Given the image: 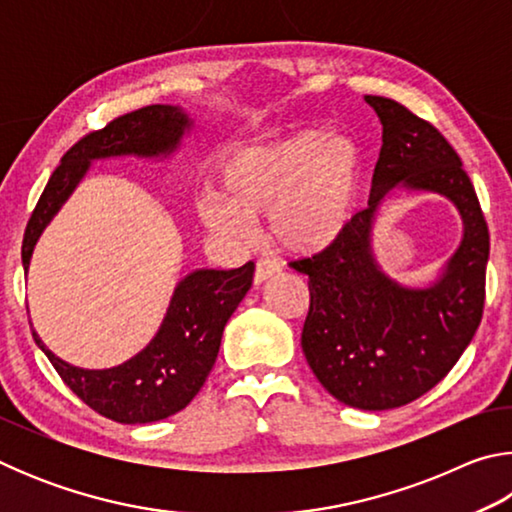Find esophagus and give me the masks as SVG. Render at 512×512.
<instances>
[{
    "label": "esophagus",
    "mask_w": 512,
    "mask_h": 512,
    "mask_svg": "<svg viewBox=\"0 0 512 512\" xmlns=\"http://www.w3.org/2000/svg\"><path fill=\"white\" fill-rule=\"evenodd\" d=\"M275 273H280V264H277L271 257H262V259H257V264H255L253 280H255V284H262L268 280V277H273Z\"/></svg>",
    "instance_id": "obj_1"
}]
</instances>
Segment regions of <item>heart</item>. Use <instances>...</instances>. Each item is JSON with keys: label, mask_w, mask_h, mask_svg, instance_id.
<instances>
[{"label": "heart", "mask_w": 512, "mask_h": 512, "mask_svg": "<svg viewBox=\"0 0 512 512\" xmlns=\"http://www.w3.org/2000/svg\"><path fill=\"white\" fill-rule=\"evenodd\" d=\"M359 180L361 151L354 140L302 131L225 158L224 192L207 189L198 216L216 235L244 239L250 219L268 214V232L277 246L314 255L348 232Z\"/></svg>", "instance_id": "b5f03b06"}]
</instances>
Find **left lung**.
<instances>
[{"label": "left lung", "instance_id": "obj_1", "mask_svg": "<svg viewBox=\"0 0 512 512\" xmlns=\"http://www.w3.org/2000/svg\"><path fill=\"white\" fill-rule=\"evenodd\" d=\"M366 101L384 128L368 207L336 244L289 266L309 275L300 339L309 368L339 402L386 411L431 391L470 345L483 316L490 235L472 180L438 128L393 99ZM397 184L449 197L464 219L462 246L424 290L391 281L371 255L378 203Z\"/></svg>", "mask_w": 512, "mask_h": 512}]
</instances>
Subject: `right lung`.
<instances>
[{
    "label": "right lung",
    "instance_id": "add662e5",
    "mask_svg": "<svg viewBox=\"0 0 512 512\" xmlns=\"http://www.w3.org/2000/svg\"><path fill=\"white\" fill-rule=\"evenodd\" d=\"M192 121L176 106H146L112 119L101 131L81 137L51 173L49 183L24 230L22 264L29 271L31 253L42 230L81 183L92 160L137 155L160 158L178 149ZM255 264L232 271L201 268L173 291L158 334L133 359L115 368L85 370L58 359L33 332L60 379L92 411L121 424H146L183 411L201 391L221 348L223 327L253 284Z\"/></svg>",
    "mask_w": 512,
    "mask_h": 512
}]
</instances>
